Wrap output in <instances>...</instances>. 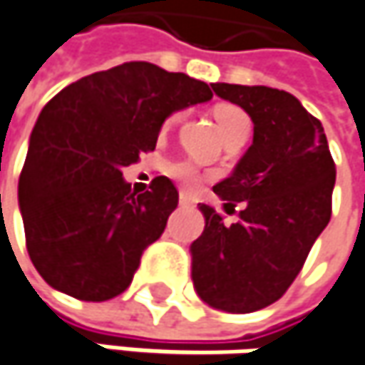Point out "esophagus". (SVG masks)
<instances>
[{
	"label": "esophagus",
	"mask_w": 365,
	"mask_h": 365,
	"mask_svg": "<svg viewBox=\"0 0 365 365\" xmlns=\"http://www.w3.org/2000/svg\"><path fill=\"white\" fill-rule=\"evenodd\" d=\"M180 204H182V206H192V198H190L185 192H182V194H180Z\"/></svg>",
	"instance_id": "1"
}]
</instances>
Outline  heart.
Returning <instances> with one entry per match:
<instances>
[{"instance_id":"obj_1","label":"heart","mask_w":365,"mask_h":365,"mask_svg":"<svg viewBox=\"0 0 365 365\" xmlns=\"http://www.w3.org/2000/svg\"><path fill=\"white\" fill-rule=\"evenodd\" d=\"M180 115H171L169 121H178ZM215 121L219 125V132L223 134V138H231L235 134H242V132H247L250 134V118L246 115L244 109L235 107V105H219L215 109ZM171 175L178 180V182L185 185V187H194L200 182V171L194 163L182 161L175 163L171 167Z\"/></svg>"}]
</instances>
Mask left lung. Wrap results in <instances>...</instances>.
I'll list each match as a JSON object with an SVG mask.
<instances>
[{
	"instance_id": "1",
	"label": "left lung",
	"mask_w": 365,
	"mask_h": 365,
	"mask_svg": "<svg viewBox=\"0 0 365 365\" xmlns=\"http://www.w3.org/2000/svg\"><path fill=\"white\" fill-rule=\"evenodd\" d=\"M254 123V140L233 173L212 190L225 210L208 204L202 235L192 244V281L217 310L247 314L274 304L299 274L316 237L329 225L336 169L324 128L297 98L268 86L212 84Z\"/></svg>"
}]
</instances>
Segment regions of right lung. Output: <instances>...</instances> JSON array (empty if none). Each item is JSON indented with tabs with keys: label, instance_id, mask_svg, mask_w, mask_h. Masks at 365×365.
<instances>
[{
	"label": "right lung",
	"instance_id": "obj_1",
	"mask_svg": "<svg viewBox=\"0 0 365 365\" xmlns=\"http://www.w3.org/2000/svg\"><path fill=\"white\" fill-rule=\"evenodd\" d=\"M210 98L206 82L128 61L80 78L43 107L18 202L29 256L53 289L107 302L130 287L180 194L165 175L132 192L121 169L155 150L171 113Z\"/></svg>",
	"mask_w": 365,
	"mask_h": 365
}]
</instances>
